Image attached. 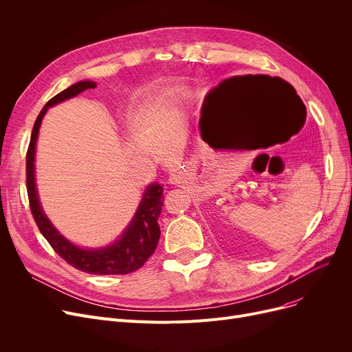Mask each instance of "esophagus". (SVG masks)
Returning <instances> with one entry per match:
<instances>
[{
  "label": "esophagus",
  "mask_w": 352,
  "mask_h": 352,
  "mask_svg": "<svg viewBox=\"0 0 352 352\" xmlns=\"http://www.w3.org/2000/svg\"><path fill=\"white\" fill-rule=\"evenodd\" d=\"M170 182L171 184H181V177L179 175H171Z\"/></svg>",
  "instance_id": "34e87169"
}]
</instances>
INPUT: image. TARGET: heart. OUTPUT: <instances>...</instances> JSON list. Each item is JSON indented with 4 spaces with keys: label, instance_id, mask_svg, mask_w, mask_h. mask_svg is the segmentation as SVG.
Instances as JSON below:
<instances>
[{
    "label": "heart",
    "instance_id": "b5f03b06",
    "mask_svg": "<svg viewBox=\"0 0 352 352\" xmlns=\"http://www.w3.org/2000/svg\"><path fill=\"white\" fill-rule=\"evenodd\" d=\"M177 100L175 91H165L162 94H158L150 107V114L153 118H162L170 113Z\"/></svg>",
    "mask_w": 352,
    "mask_h": 352
}]
</instances>
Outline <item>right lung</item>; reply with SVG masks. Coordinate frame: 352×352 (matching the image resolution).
I'll use <instances>...</instances> for the list:
<instances>
[{
	"instance_id": "add662e5",
	"label": "right lung",
	"mask_w": 352,
	"mask_h": 352,
	"mask_svg": "<svg viewBox=\"0 0 352 352\" xmlns=\"http://www.w3.org/2000/svg\"><path fill=\"white\" fill-rule=\"evenodd\" d=\"M96 87L97 84L94 81H80L61 91L60 94L52 97L41 109L40 116L35 120L27 151V191L30 199V208L36 226H38L41 234L45 236L52 250L57 252L63 260H65L74 268L88 274L124 275L141 268L157 248L161 234L158 226V217L161 214L164 199V190L158 182H154L151 186L146 187L131 224L126 227V230L122 232V235L117 241L108 247L97 250H87L74 245L65 236H63L57 230H55V227L51 224V221L47 218L41 208L38 194H36L35 188V144L36 138H38L40 125L47 109L55 104L78 96L80 92L88 88Z\"/></svg>"
}]
</instances>
